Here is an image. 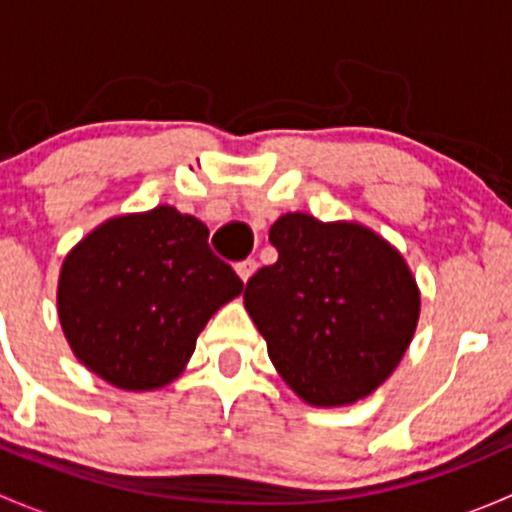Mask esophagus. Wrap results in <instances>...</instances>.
Returning <instances> with one entry per match:
<instances>
[{"instance_id": "obj_1", "label": "esophagus", "mask_w": 512, "mask_h": 512, "mask_svg": "<svg viewBox=\"0 0 512 512\" xmlns=\"http://www.w3.org/2000/svg\"><path fill=\"white\" fill-rule=\"evenodd\" d=\"M235 270H237V275H240V280H242V282H247V280H250L252 275H255V270H257V262L252 260V257H247V260L237 262V265H235Z\"/></svg>"}]
</instances>
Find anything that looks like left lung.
I'll return each mask as SVG.
<instances>
[{
	"mask_svg": "<svg viewBox=\"0 0 512 512\" xmlns=\"http://www.w3.org/2000/svg\"><path fill=\"white\" fill-rule=\"evenodd\" d=\"M280 257L245 285V307L282 379L314 406L364 399L396 369L418 322L404 257L354 223L289 213L270 227Z\"/></svg>",
	"mask_w": 512,
	"mask_h": 512,
	"instance_id": "left-lung-1",
	"label": "left lung"
}]
</instances>
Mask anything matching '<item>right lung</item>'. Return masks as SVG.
<instances>
[{"mask_svg":"<svg viewBox=\"0 0 512 512\" xmlns=\"http://www.w3.org/2000/svg\"><path fill=\"white\" fill-rule=\"evenodd\" d=\"M208 227L160 205L96 227L61 267L59 319L84 366L126 391L160 389L242 280Z\"/></svg>","mask_w":512,"mask_h":512,"instance_id":"1","label":"right lung"}]
</instances>
